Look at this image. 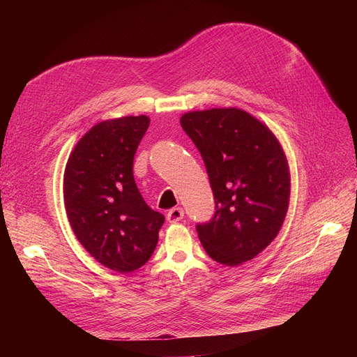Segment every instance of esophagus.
<instances>
[{
    "label": "esophagus",
    "instance_id": "1",
    "mask_svg": "<svg viewBox=\"0 0 357 357\" xmlns=\"http://www.w3.org/2000/svg\"><path fill=\"white\" fill-rule=\"evenodd\" d=\"M183 210L182 208H172V210H169L167 211V214H166V218H167V221L169 222H178V221H181L182 218H183Z\"/></svg>",
    "mask_w": 357,
    "mask_h": 357
}]
</instances>
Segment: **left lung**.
<instances>
[{"label":"left lung","mask_w":357,"mask_h":357,"mask_svg":"<svg viewBox=\"0 0 357 357\" xmlns=\"http://www.w3.org/2000/svg\"><path fill=\"white\" fill-rule=\"evenodd\" d=\"M181 126L204 159L215 199L197 231L207 255L238 266L266 249L287 217L291 174L271 128L236 107L190 111Z\"/></svg>","instance_id":"left-lung-1"}]
</instances>
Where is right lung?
I'll list each match as a JSON object with an SVG mask.
<instances>
[{
  "mask_svg": "<svg viewBox=\"0 0 357 357\" xmlns=\"http://www.w3.org/2000/svg\"><path fill=\"white\" fill-rule=\"evenodd\" d=\"M147 116L105 120L75 144L63 175L70 227L86 252L105 268L127 273L153 255L165 217L140 195L133 176Z\"/></svg>",
  "mask_w": 357,
  "mask_h": 357,
  "instance_id": "add662e5",
  "label": "right lung"
}]
</instances>
